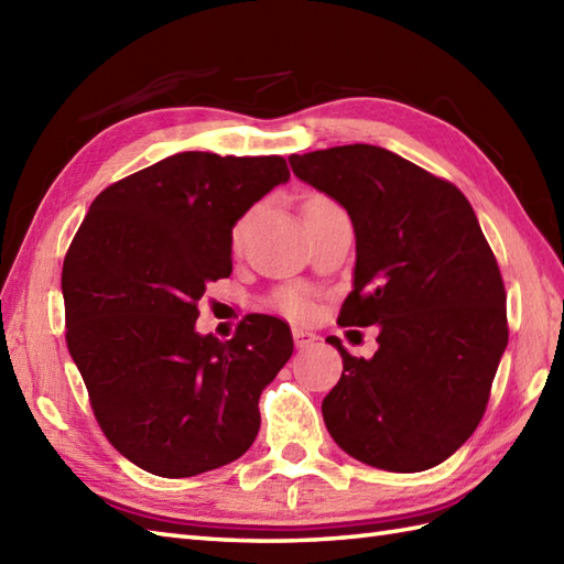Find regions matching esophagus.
Returning <instances> with one entry per match:
<instances>
[{"mask_svg": "<svg viewBox=\"0 0 564 564\" xmlns=\"http://www.w3.org/2000/svg\"><path fill=\"white\" fill-rule=\"evenodd\" d=\"M293 341H295L297 349H305V346H310L313 341H317V337H315L313 332L301 329V327H293Z\"/></svg>", "mask_w": 564, "mask_h": 564, "instance_id": "34e87169", "label": "esophagus"}]
</instances>
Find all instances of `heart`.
Wrapping results in <instances>:
<instances>
[{"mask_svg":"<svg viewBox=\"0 0 564 564\" xmlns=\"http://www.w3.org/2000/svg\"><path fill=\"white\" fill-rule=\"evenodd\" d=\"M239 235H242V225H237V227H235V235H232L235 242L239 239ZM279 305L285 310V313L293 315V317H303V315L307 313V303H305V297H303V295H297L295 291H285V293H281V297H279Z\"/></svg>","mask_w":564,"mask_h":564,"instance_id":"heart-1","label":"heart"}]
</instances>
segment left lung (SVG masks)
Masks as SVG:
<instances>
[{"label": "left lung", "mask_w": 564, "mask_h": 564, "mask_svg": "<svg viewBox=\"0 0 564 564\" xmlns=\"http://www.w3.org/2000/svg\"><path fill=\"white\" fill-rule=\"evenodd\" d=\"M293 174L349 213L354 291L341 327H378V351L341 354L322 402L351 458L429 470L480 424L507 349V293L470 203L453 184L376 145L291 154Z\"/></svg>", "instance_id": "left-lung-1"}]
</instances>
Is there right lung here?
<instances>
[{"label": "right lung", "instance_id": "add662e5", "mask_svg": "<svg viewBox=\"0 0 564 564\" xmlns=\"http://www.w3.org/2000/svg\"><path fill=\"white\" fill-rule=\"evenodd\" d=\"M289 178L275 154L178 152L104 188L72 239L67 349L106 438L142 470L194 477L254 443L291 327L249 315L218 341L196 332V305L232 273L237 220Z\"/></svg>", "mask_w": 564, "mask_h": 564}]
</instances>
